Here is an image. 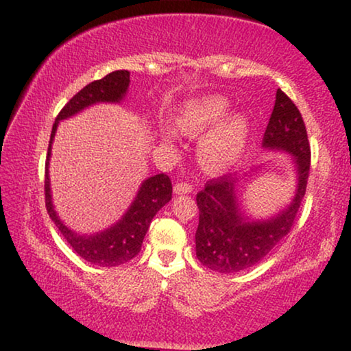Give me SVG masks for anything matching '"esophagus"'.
<instances>
[{"label": "esophagus", "mask_w": 351, "mask_h": 351, "mask_svg": "<svg viewBox=\"0 0 351 351\" xmlns=\"http://www.w3.org/2000/svg\"><path fill=\"white\" fill-rule=\"evenodd\" d=\"M194 191V186L191 183H184V181H181V183H176L175 184V193L176 194H189Z\"/></svg>", "instance_id": "1"}]
</instances>
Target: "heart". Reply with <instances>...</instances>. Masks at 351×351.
Listing matches in <instances>:
<instances>
[{
	"label": "heart",
	"instance_id": "b5f03b06",
	"mask_svg": "<svg viewBox=\"0 0 351 351\" xmlns=\"http://www.w3.org/2000/svg\"><path fill=\"white\" fill-rule=\"evenodd\" d=\"M226 107V101L218 96L191 101L181 112L178 119L180 128L188 133L202 132L221 120ZM242 138H244V127L239 120H231L224 123L217 132L205 138L202 144L205 162L212 168L228 167L239 156Z\"/></svg>",
	"mask_w": 351,
	"mask_h": 351
}]
</instances>
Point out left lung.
<instances>
[{"label":"left lung","mask_w":351,"mask_h":351,"mask_svg":"<svg viewBox=\"0 0 351 351\" xmlns=\"http://www.w3.org/2000/svg\"><path fill=\"white\" fill-rule=\"evenodd\" d=\"M263 146L293 156L298 186L291 205L268 221H247L239 213L234 183L226 176L207 181L197 193L199 226L195 231V255L218 273H237L269 254L295 223L310 175L311 149L300 110L286 93L278 90L274 109L263 134Z\"/></svg>","instance_id":"8db88e82"}]
</instances>
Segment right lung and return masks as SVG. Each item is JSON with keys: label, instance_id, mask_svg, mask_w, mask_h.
<instances>
[{"label": "right lung", "instance_id": "1", "mask_svg": "<svg viewBox=\"0 0 351 351\" xmlns=\"http://www.w3.org/2000/svg\"><path fill=\"white\" fill-rule=\"evenodd\" d=\"M130 85L128 70H115L106 75L101 80L91 82L83 90H80L62 107L59 115L56 117L51 132V139L48 146V156H46V171H45V200L46 210H48L51 219H53L60 234L65 237L69 245L77 252L82 258L90 261L93 265L99 266H119L133 260L139 254L143 245V239L146 236L152 218L167 202L171 199V181L165 173L154 175L144 181L141 189L132 204V207L125 217L120 219L115 226L109 228L104 232L95 236H78L64 226L58 215H56L53 204H51L49 193V176L48 165L51 156V143H53L56 128L59 120L72 117L85 107L96 104V102H119Z\"/></svg>", "mask_w": 351, "mask_h": 351}]
</instances>
